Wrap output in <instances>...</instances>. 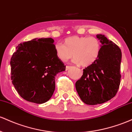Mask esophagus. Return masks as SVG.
Listing matches in <instances>:
<instances>
[{"label":"esophagus","instance_id":"esophagus-1","mask_svg":"<svg viewBox=\"0 0 132 132\" xmlns=\"http://www.w3.org/2000/svg\"><path fill=\"white\" fill-rule=\"evenodd\" d=\"M70 68H71V67H70V66L67 65V66H66V67H65V70H69V69H70Z\"/></svg>","mask_w":132,"mask_h":132}]
</instances>
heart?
Masks as SVG:
<instances>
[{
	"mask_svg": "<svg viewBox=\"0 0 132 132\" xmlns=\"http://www.w3.org/2000/svg\"><path fill=\"white\" fill-rule=\"evenodd\" d=\"M54 50L56 57L61 61H67L73 55L74 63L87 67L98 59L101 44L94 37L72 36L65 38L63 44H56Z\"/></svg>",
	"mask_w": 132,
	"mask_h": 132,
	"instance_id": "obj_1",
	"label": "heart"
}]
</instances>
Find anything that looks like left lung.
Instances as JSON below:
<instances>
[{
    "instance_id": "1",
    "label": "left lung",
    "mask_w": 132,
    "mask_h": 132,
    "mask_svg": "<svg viewBox=\"0 0 132 132\" xmlns=\"http://www.w3.org/2000/svg\"><path fill=\"white\" fill-rule=\"evenodd\" d=\"M97 37L102 44L98 59L83 70L82 76L75 83L80 98L90 105L105 103L115 97L121 78L120 48L105 35L98 34Z\"/></svg>"
}]
</instances>
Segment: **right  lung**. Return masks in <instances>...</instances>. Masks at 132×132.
Here are the masks:
<instances>
[{
  "label": "right lung",
  "mask_w": 132,
  "mask_h": 132,
  "mask_svg": "<svg viewBox=\"0 0 132 132\" xmlns=\"http://www.w3.org/2000/svg\"><path fill=\"white\" fill-rule=\"evenodd\" d=\"M54 42L52 38H36L20 43L12 56V82L27 101H48L55 88V77L65 70L64 63L56 57Z\"/></svg>",
  "instance_id": "obj_1"
}]
</instances>
